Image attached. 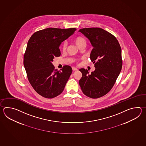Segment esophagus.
<instances>
[{"label": "esophagus", "instance_id": "34e87169", "mask_svg": "<svg viewBox=\"0 0 146 146\" xmlns=\"http://www.w3.org/2000/svg\"><path fill=\"white\" fill-rule=\"evenodd\" d=\"M72 70H73L74 72V71H77V70H78V69L76 68H75V67H72Z\"/></svg>", "mask_w": 146, "mask_h": 146}]
</instances>
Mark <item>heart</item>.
<instances>
[{"instance_id": "obj_1", "label": "heart", "mask_w": 146, "mask_h": 146, "mask_svg": "<svg viewBox=\"0 0 146 146\" xmlns=\"http://www.w3.org/2000/svg\"><path fill=\"white\" fill-rule=\"evenodd\" d=\"M74 42L79 47L82 45H86V40L82 36H78L74 39ZM66 48H67V43L66 42H64V43L62 44V50L63 51H65Z\"/></svg>"}]
</instances>
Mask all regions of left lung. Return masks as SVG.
Masks as SVG:
<instances>
[{
  "instance_id": "obj_1",
  "label": "left lung",
  "mask_w": 146,
  "mask_h": 146,
  "mask_svg": "<svg viewBox=\"0 0 146 146\" xmlns=\"http://www.w3.org/2000/svg\"><path fill=\"white\" fill-rule=\"evenodd\" d=\"M79 31L93 46L90 59L96 68L91 74L87 69H79L82 77L79 84L86 96L99 98L112 89L121 71V47L113 34L101 28H83Z\"/></svg>"
}]
</instances>
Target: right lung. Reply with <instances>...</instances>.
Returning a JSON list of instances; mask_svg holds the SVG:
<instances>
[{
    "label": "right lung",
    "mask_w": 146,
    "mask_h": 146,
    "mask_svg": "<svg viewBox=\"0 0 146 146\" xmlns=\"http://www.w3.org/2000/svg\"><path fill=\"white\" fill-rule=\"evenodd\" d=\"M76 30V28H47L35 32L28 41L23 64L30 84L44 98L52 99L62 93L72 74L70 66L65 65L57 70L52 62L60 55V44Z\"/></svg>",
    "instance_id": "right-lung-1"
}]
</instances>
